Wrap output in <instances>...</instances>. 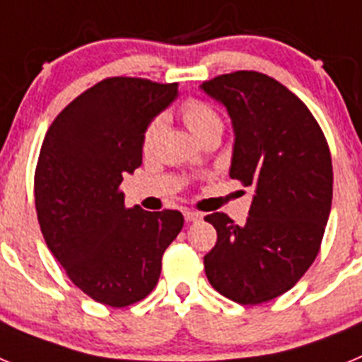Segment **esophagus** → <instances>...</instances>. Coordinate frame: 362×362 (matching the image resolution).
Returning a JSON list of instances; mask_svg holds the SVG:
<instances>
[{
  "instance_id": "1",
  "label": "esophagus",
  "mask_w": 362,
  "mask_h": 362,
  "mask_svg": "<svg viewBox=\"0 0 362 362\" xmlns=\"http://www.w3.org/2000/svg\"><path fill=\"white\" fill-rule=\"evenodd\" d=\"M183 216H185V219L188 221V223H192V221H199L201 217H203L199 212H194V210H185Z\"/></svg>"
}]
</instances>
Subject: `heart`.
<instances>
[{"mask_svg":"<svg viewBox=\"0 0 362 362\" xmlns=\"http://www.w3.org/2000/svg\"><path fill=\"white\" fill-rule=\"evenodd\" d=\"M181 117H183L185 124L192 132L196 134L199 139L210 136V134H221L223 132V117L219 112L209 105L206 101L201 99H187L181 108ZM165 132V117L156 116L146 123L145 130H143L141 137V148L145 153H152L156 146L159 145V139Z\"/></svg>","mask_w":362,"mask_h":362,"instance_id":"obj_1","label":"heart"}]
</instances>
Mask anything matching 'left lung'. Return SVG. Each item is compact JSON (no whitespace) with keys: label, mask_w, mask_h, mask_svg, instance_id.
Masks as SVG:
<instances>
[{"label":"left lung","mask_w":362,"mask_h":362,"mask_svg":"<svg viewBox=\"0 0 362 362\" xmlns=\"http://www.w3.org/2000/svg\"><path fill=\"white\" fill-rule=\"evenodd\" d=\"M201 88L232 117L230 177L255 188L243 226L223 212L204 217L217 230L204 272L221 296L267 303L288 292L319 254L334 185L328 141L308 107L267 74H221Z\"/></svg>","instance_id":"obj_1"}]
</instances>
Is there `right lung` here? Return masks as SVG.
<instances>
[{
	"mask_svg": "<svg viewBox=\"0 0 362 362\" xmlns=\"http://www.w3.org/2000/svg\"><path fill=\"white\" fill-rule=\"evenodd\" d=\"M175 94L177 83L107 78L57 114L41 145L34 199L45 243L79 290L112 308L152 292L183 228L177 210L127 209L119 188L141 165L146 123Z\"/></svg>",
	"mask_w": 362,
	"mask_h": 362,
	"instance_id": "right-lung-1",
	"label": "right lung"
}]
</instances>
